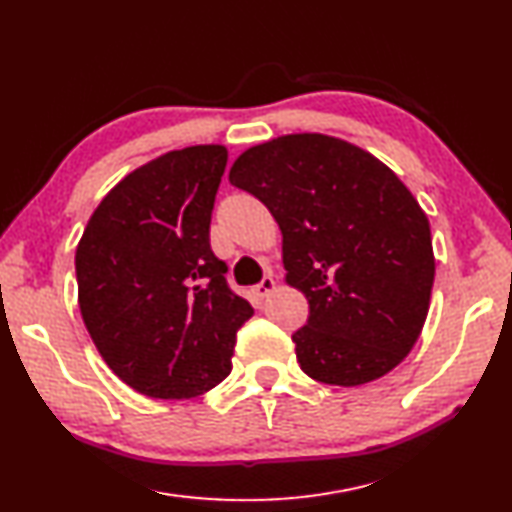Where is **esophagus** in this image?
I'll return each mask as SVG.
<instances>
[{"label": "esophagus", "instance_id": "esophagus-1", "mask_svg": "<svg viewBox=\"0 0 512 512\" xmlns=\"http://www.w3.org/2000/svg\"><path fill=\"white\" fill-rule=\"evenodd\" d=\"M272 290H274V279H272V277H264V279H261V281L253 287V294H255L257 298H266Z\"/></svg>", "mask_w": 512, "mask_h": 512}]
</instances>
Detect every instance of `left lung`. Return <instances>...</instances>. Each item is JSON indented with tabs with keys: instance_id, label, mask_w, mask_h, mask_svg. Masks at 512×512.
I'll use <instances>...</instances> for the list:
<instances>
[{
	"instance_id": "1",
	"label": "left lung",
	"mask_w": 512,
	"mask_h": 512,
	"mask_svg": "<svg viewBox=\"0 0 512 512\" xmlns=\"http://www.w3.org/2000/svg\"><path fill=\"white\" fill-rule=\"evenodd\" d=\"M229 181L279 222L287 283L309 300L292 335L300 370L355 387L396 368L422 333L435 281L428 218L404 183L322 134L244 151Z\"/></svg>"
}]
</instances>
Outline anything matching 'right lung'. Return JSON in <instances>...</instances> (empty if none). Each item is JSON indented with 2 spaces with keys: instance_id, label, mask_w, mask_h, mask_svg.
<instances>
[{
  "instance_id": "obj_1",
  "label": "right lung",
  "mask_w": 512,
  "mask_h": 512,
  "mask_svg": "<svg viewBox=\"0 0 512 512\" xmlns=\"http://www.w3.org/2000/svg\"><path fill=\"white\" fill-rule=\"evenodd\" d=\"M227 149L170 151L99 203L75 253L86 329L110 370L149 398H194L231 372L253 316L209 246Z\"/></svg>"
}]
</instances>
